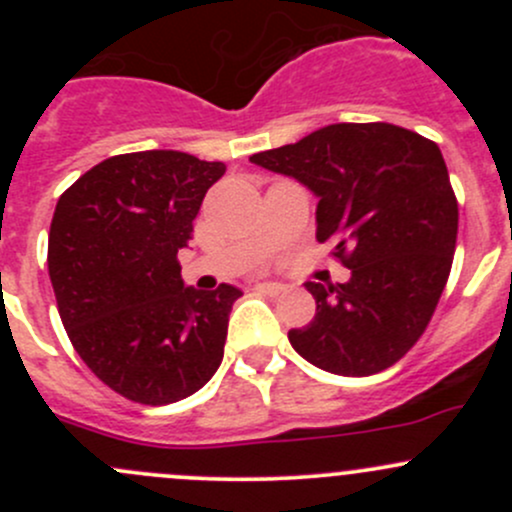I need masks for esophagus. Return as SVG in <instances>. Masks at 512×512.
Here are the masks:
<instances>
[{
  "label": "esophagus",
  "mask_w": 512,
  "mask_h": 512,
  "mask_svg": "<svg viewBox=\"0 0 512 512\" xmlns=\"http://www.w3.org/2000/svg\"><path fill=\"white\" fill-rule=\"evenodd\" d=\"M262 289V292H267V294H282V292H287V285H280V282H260V285H257Z\"/></svg>",
  "instance_id": "34e87169"
}]
</instances>
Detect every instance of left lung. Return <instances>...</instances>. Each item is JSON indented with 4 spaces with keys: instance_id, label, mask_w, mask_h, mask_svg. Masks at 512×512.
Masks as SVG:
<instances>
[{
    "instance_id": "8db88e82",
    "label": "left lung",
    "mask_w": 512,
    "mask_h": 512,
    "mask_svg": "<svg viewBox=\"0 0 512 512\" xmlns=\"http://www.w3.org/2000/svg\"><path fill=\"white\" fill-rule=\"evenodd\" d=\"M250 160L317 195V240L352 270L344 285H304L317 314L289 329L294 352L342 376L389 369L431 322L456 252L438 146L394 123H332Z\"/></svg>"
}]
</instances>
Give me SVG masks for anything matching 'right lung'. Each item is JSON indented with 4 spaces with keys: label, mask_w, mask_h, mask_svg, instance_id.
<instances>
[{
    "label": "right lung",
    "mask_w": 512,
    "mask_h": 512,
    "mask_svg": "<svg viewBox=\"0 0 512 512\" xmlns=\"http://www.w3.org/2000/svg\"><path fill=\"white\" fill-rule=\"evenodd\" d=\"M225 175L180 151L106 158L59 198L49 277L84 364L116 394L163 406L218 371L240 289L185 287L178 250L193 240L205 193Z\"/></svg>",
    "instance_id": "obj_1"
}]
</instances>
